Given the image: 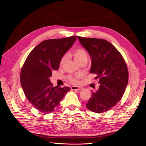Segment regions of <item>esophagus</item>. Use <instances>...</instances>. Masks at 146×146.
Listing matches in <instances>:
<instances>
[{"instance_id": "1", "label": "esophagus", "mask_w": 146, "mask_h": 146, "mask_svg": "<svg viewBox=\"0 0 146 146\" xmlns=\"http://www.w3.org/2000/svg\"><path fill=\"white\" fill-rule=\"evenodd\" d=\"M82 88L80 87V86H73L71 87V90H82Z\"/></svg>"}]
</instances>
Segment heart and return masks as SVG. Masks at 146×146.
Returning <instances> with one entry per match:
<instances>
[{
  "instance_id": "heart-1",
  "label": "heart",
  "mask_w": 146,
  "mask_h": 146,
  "mask_svg": "<svg viewBox=\"0 0 146 146\" xmlns=\"http://www.w3.org/2000/svg\"><path fill=\"white\" fill-rule=\"evenodd\" d=\"M73 57L75 58V60L76 62H78V63H80L82 61H87L88 60V53L84 48L82 47H80L76 48L73 52ZM65 60H66V56L61 58L60 61V64H63ZM82 78V75L81 74H78L76 75H70L68 77V80L70 83H73V84H78L80 83V80Z\"/></svg>"
}]
</instances>
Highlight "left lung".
Here are the masks:
<instances>
[{"label":"left lung","instance_id":"left-lung-1","mask_svg":"<svg viewBox=\"0 0 146 146\" xmlns=\"http://www.w3.org/2000/svg\"><path fill=\"white\" fill-rule=\"evenodd\" d=\"M78 39L91 57L90 73L97 75L100 83L86 106L95 113L105 112L122 98L128 83L127 66L120 52L107 40L81 36Z\"/></svg>","mask_w":146,"mask_h":146}]
</instances>
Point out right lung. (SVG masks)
Segmentation results:
<instances>
[{"label":"right lung","mask_w":146,"mask_h":146,"mask_svg":"<svg viewBox=\"0 0 146 146\" xmlns=\"http://www.w3.org/2000/svg\"><path fill=\"white\" fill-rule=\"evenodd\" d=\"M78 36L45 40L36 46L24 62L21 84L26 98L42 113L53 112L68 92V86L54 87L49 80L58 70L63 56Z\"/></svg>","instance_id":"1"}]
</instances>
